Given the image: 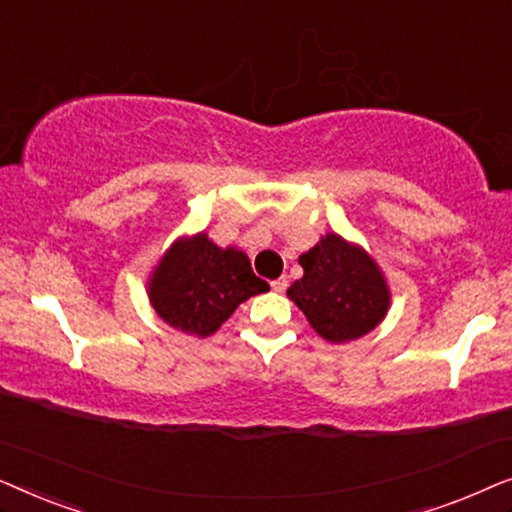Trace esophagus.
Masks as SVG:
<instances>
[{
	"mask_svg": "<svg viewBox=\"0 0 512 512\" xmlns=\"http://www.w3.org/2000/svg\"><path fill=\"white\" fill-rule=\"evenodd\" d=\"M270 286H272V291L282 293V291H286V286H289V282H286V277H279V279H275V282H270Z\"/></svg>",
	"mask_w": 512,
	"mask_h": 512,
	"instance_id": "obj_1",
	"label": "esophagus"
}]
</instances>
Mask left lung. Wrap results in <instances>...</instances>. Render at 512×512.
I'll return each mask as SVG.
<instances>
[{
    "label": "left lung",
    "mask_w": 512,
    "mask_h": 512,
    "mask_svg": "<svg viewBox=\"0 0 512 512\" xmlns=\"http://www.w3.org/2000/svg\"><path fill=\"white\" fill-rule=\"evenodd\" d=\"M305 275L286 291L328 342H347L373 331L387 314L389 289L373 258L328 233L298 258Z\"/></svg>",
    "instance_id": "1"
}]
</instances>
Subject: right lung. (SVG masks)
I'll use <instances>...</instances> for the list:
<instances>
[{
  "label": "right lung",
  "instance_id": "obj_1",
  "mask_svg": "<svg viewBox=\"0 0 512 512\" xmlns=\"http://www.w3.org/2000/svg\"><path fill=\"white\" fill-rule=\"evenodd\" d=\"M268 289V282L254 275L247 254L216 247L200 233L174 242L153 272L149 296L160 319L207 338L237 305Z\"/></svg>",
  "mask_w": 512,
  "mask_h": 512
}]
</instances>
